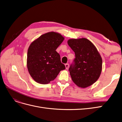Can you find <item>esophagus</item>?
<instances>
[{
	"label": "esophagus",
	"mask_w": 122,
	"mask_h": 122,
	"mask_svg": "<svg viewBox=\"0 0 122 122\" xmlns=\"http://www.w3.org/2000/svg\"><path fill=\"white\" fill-rule=\"evenodd\" d=\"M65 67H66V69L67 70L69 67V64H66L65 65Z\"/></svg>",
	"instance_id": "34e87169"
}]
</instances>
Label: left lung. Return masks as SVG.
I'll use <instances>...</instances> for the list:
<instances>
[{
    "label": "left lung",
    "instance_id": "obj_1",
    "mask_svg": "<svg viewBox=\"0 0 122 122\" xmlns=\"http://www.w3.org/2000/svg\"><path fill=\"white\" fill-rule=\"evenodd\" d=\"M67 43L76 56L69 70L72 81L81 88L94 84L102 70V58L97 48L86 38L70 39Z\"/></svg>",
    "mask_w": 122,
    "mask_h": 122
}]
</instances>
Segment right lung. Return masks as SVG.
I'll list each match as a JSON object with an SVG mask.
<instances>
[{"instance_id":"add662e5","label":"right lung","mask_w":122,"mask_h":122,"mask_svg":"<svg viewBox=\"0 0 122 122\" xmlns=\"http://www.w3.org/2000/svg\"><path fill=\"white\" fill-rule=\"evenodd\" d=\"M56 32H48L32 41L27 51V67L36 82L47 84L54 80L60 71L66 69L56 50L64 40Z\"/></svg>"}]
</instances>
